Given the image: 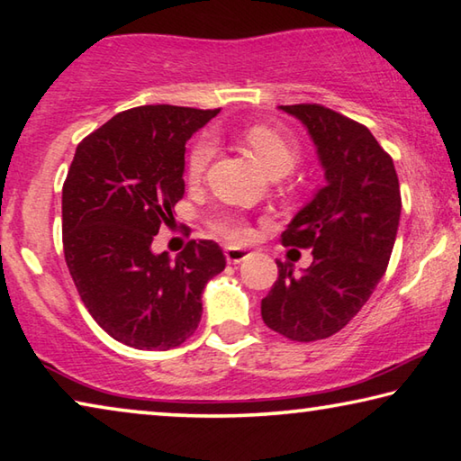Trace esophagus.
I'll list each match as a JSON object with an SVG mask.
<instances>
[{
  "instance_id": "34e87169",
  "label": "esophagus",
  "mask_w": 461,
  "mask_h": 461,
  "mask_svg": "<svg viewBox=\"0 0 461 461\" xmlns=\"http://www.w3.org/2000/svg\"><path fill=\"white\" fill-rule=\"evenodd\" d=\"M249 256H252V252L246 248H231V246L225 248V260H228L230 264L244 262L246 258H249Z\"/></svg>"
}]
</instances>
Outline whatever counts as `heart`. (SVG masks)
Here are the masks:
<instances>
[{"instance_id":"1","label":"heart","mask_w":461,"mask_h":461,"mask_svg":"<svg viewBox=\"0 0 461 461\" xmlns=\"http://www.w3.org/2000/svg\"><path fill=\"white\" fill-rule=\"evenodd\" d=\"M241 140H244L246 148L249 154L254 156V160L267 170L270 176H285L288 170L294 167L296 158H299V150L296 146L286 140L280 131L275 128L264 126V123H252L244 131H241ZM215 154V144L212 138L203 136L194 142L189 165H186V176L191 181H199L205 173ZM213 231L220 233V236L228 238L231 241H244L249 236V225L241 220V217L233 215H221L215 217L212 223Z\"/></svg>"}]
</instances>
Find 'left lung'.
<instances>
[{
    "instance_id": "obj_1",
    "label": "left lung",
    "mask_w": 461,
    "mask_h": 461,
    "mask_svg": "<svg viewBox=\"0 0 461 461\" xmlns=\"http://www.w3.org/2000/svg\"><path fill=\"white\" fill-rule=\"evenodd\" d=\"M305 126L325 185L283 231V244L313 249L311 267L278 280L262 299V319L293 341L343 330L384 276L401 221V186L393 158L370 130L317 104L280 105Z\"/></svg>"
}]
</instances>
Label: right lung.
<instances>
[{
	"label": "right lung",
	"instance_id": "obj_1",
	"mask_svg": "<svg viewBox=\"0 0 461 461\" xmlns=\"http://www.w3.org/2000/svg\"><path fill=\"white\" fill-rule=\"evenodd\" d=\"M220 109L142 105L77 146L62 186V246L91 317L136 349L176 348L197 330L203 288L225 268L213 240L173 260L152 252L185 194V144Z\"/></svg>",
	"mask_w": 461,
	"mask_h": 461
}]
</instances>
